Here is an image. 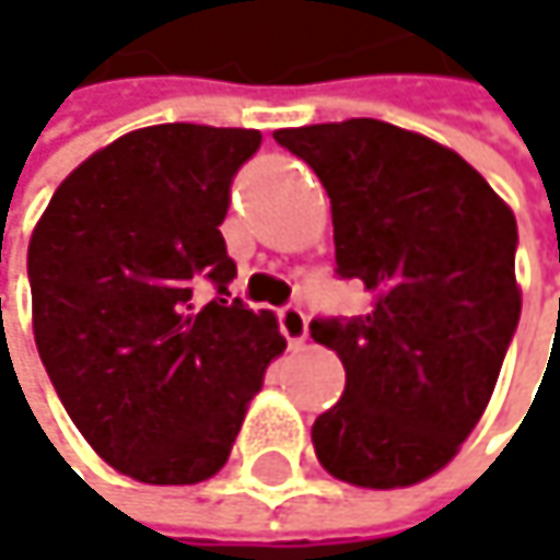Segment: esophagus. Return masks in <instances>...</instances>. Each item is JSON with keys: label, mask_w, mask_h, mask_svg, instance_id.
<instances>
[{"label": "esophagus", "mask_w": 560, "mask_h": 560, "mask_svg": "<svg viewBox=\"0 0 560 560\" xmlns=\"http://www.w3.org/2000/svg\"><path fill=\"white\" fill-rule=\"evenodd\" d=\"M279 327L291 347H301L307 340V317H304L301 307H281Z\"/></svg>", "instance_id": "obj_1"}]
</instances>
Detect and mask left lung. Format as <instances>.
Returning <instances> with one entry per match:
<instances>
[{
  "label": "left lung",
  "instance_id": "left-lung-1",
  "mask_svg": "<svg viewBox=\"0 0 560 560\" xmlns=\"http://www.w3.org/2000/svg\"><path fill=\"white\" fill-rule=\"evenodd\" d=\"M330 197L337 272L373 307L314 320L347 389L314 428L320 467L363 490L444 470L483 418L522 311L515 213L454 149L380 119L279 129Z\"/></svg>",
  "mask_w": 560,
  "mask_h": 560
}]
</instances>
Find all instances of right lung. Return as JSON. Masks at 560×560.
<instances>
[{
  "instance_id": "right-lung-1",
  "label": "right lung",
  "mask_w": 560,
  "mask_h": 560,
  "mask_svg": "<svg viewBox=\"0 0 560 560\" xmlns=\"http://www.w3.org/2000/svg\"><path fill=\"white\" fill-rule=\"evenodd\" d=\"M259 129L194 122L119 136L70 171L28 243L32 330L86 444L152 487L210 480L226 464L269 363L272 311L217 298L236 276L220 223Z\"/></svg>"
}]
</instances>
